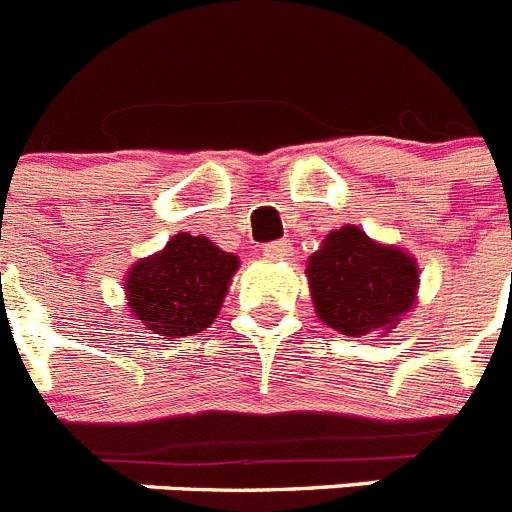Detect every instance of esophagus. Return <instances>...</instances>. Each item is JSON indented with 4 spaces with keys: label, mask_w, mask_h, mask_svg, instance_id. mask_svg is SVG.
<instances>
[{
    "label": "esophagus",
    "mask_w": 512,
    "mask_h": 512,
    "mask_svg": "<svg viewBox=\"0 0 512 512\" xmlns=\"http://www.w3.org/2000/svg\"><path fill=\"white\" fill-rule=\"evenodd\" d=\"M261 253H264L266 259H289V256H292V243L289 241L266 243V246L261 248Z\"/></svg>",
    "instance_id": "obj_1"
}]
</instances>
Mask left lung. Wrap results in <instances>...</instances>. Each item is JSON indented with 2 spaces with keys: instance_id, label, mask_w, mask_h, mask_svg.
<instances>
[{
  "instance_id": "obj_1",
  "label": "left lung",
  "mask_w": 512,
  "mask_h": 512,
  "mask_svg": "<svg viewBox=\"0 0 512 512\" xmlns=\"http://www.w3.org/2000/svg\"><path fill=\"white\" fill-rule=\"evenodd\" d=\"M305 274L318 318L346 336L390 333L413 310L420 282L410 253L372 241L356 225L333 230Z\"/></svg>"
}]
</instances>
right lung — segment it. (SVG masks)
<instances>
[{
	"instance_id": "1",
	"label": "right lung",
	"mask_w": 512,
	"mask_h": 512,
	"mask_svg": "<svg viewBox=\"0 0 512 512\" xmlns=\"http://www.w3.org/2000/svg\"><path fill=\"white\" fill-rule=\"evenodd\" d=\"M235 269L238 256L220 251L205 235L176 233L164 251L128 271V307L158 336H194L217 318Z\"/></svg>"
}]
</instances>
